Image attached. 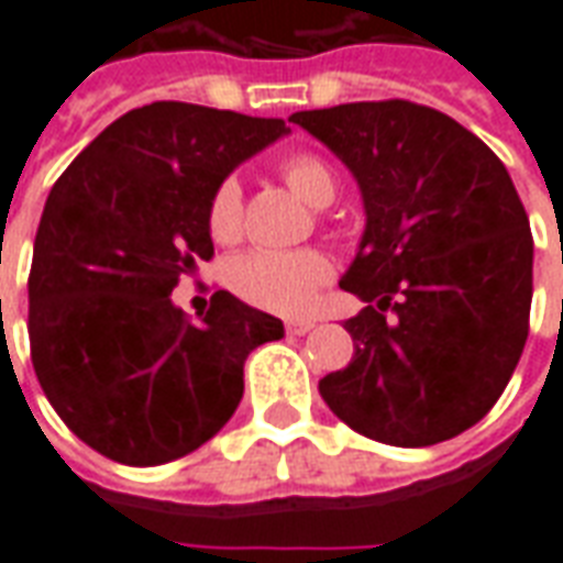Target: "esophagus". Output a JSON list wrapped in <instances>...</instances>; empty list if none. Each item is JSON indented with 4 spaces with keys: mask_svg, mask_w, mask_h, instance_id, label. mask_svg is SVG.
I'll return each instance as SVG.
<instances>
[{
    "mask_svg": "<svg viewBox=\"0 0 563 563\" xmlns=\"http://www.w3.org/2000/svg\"><path fill=\"white\" fill-rule=\"evenodd\" d=\"M313 325H317L313 319H286V331H289V334H295V338L307 334V331L313 329Z\"/></svg>",
    "mask_w": 563,
    "mask_h": 563,
    "instance_id": "34e87169",
    "label": "esophagus"
}]
</instances>
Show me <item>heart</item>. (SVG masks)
Segmentation results:
<instances>
[{"mask_svg": "<svg viewBox=\"0 0 563 563\" xmlns=\"http://www.w3.org/2000/svg\"><path fill=\"white\" fill-rule=\"evenodd\" d=\"M283 180L310 208H325L338 180L325 162L310 153H298L280 165ZM244 192L234 177L220 180L208 205V229L217 244H234L241 238ZM331 280V258L319 250H250L229 265V286L250 305L271 313H301L313 305L319 286Z\"/></svg>", "mask_w": 563, "mask_h": 563, "instance_id": "b5f03b06", "label": "heart"}]
</instances>
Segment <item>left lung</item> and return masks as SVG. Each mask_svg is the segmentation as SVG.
<instances>
[{"label":"left lung","instance_id":"left-lung-1","mask_svg":"<svg viewBox=\"0 0 563 563\" xmlns=\"http://www.w3.org/2000/svg\"><path fill=\"white\" fill-rule=\"evenodd\" d=\"M350 168L365 205L341 289L353 362L319 379L331 413L389 446H434L483 419L528 341L533 238L504 162L424 104L289 117Z\"/></svg>","mask_w":563,"mask_h":563}]
</instances>
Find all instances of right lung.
Returning a JSON list of instances; mask_svg holds the SVG:
<instances>
[{"instance_id": "1", "label": "right lung", "mask_w": 563, "mask_h": 563, "mask_svg": "<svg viewBox=\"0 0 563 563\" xmlns=\"http://www.w3.org/2000/svg\"><path fill=\"white\" fill-rule=\"evenodd\" d=\"M289 126L153 102L68 165L44 201L30 271V346L47 401L108 459L153 467L220 431L244 395V362L283 322L232 292L189 322L172 292L213 256V189Z\"/></svg>"}]
</instances>
